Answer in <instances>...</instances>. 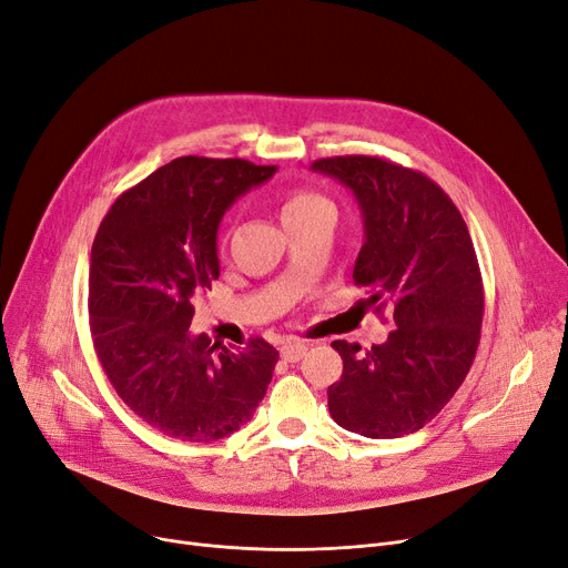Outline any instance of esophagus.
Masks as SVG:
<instances>
[{
  "label": "esophagus",
  "mask_w": 568,
  "mask_h": 568,
  "mask_svg": "<svg viewBox=\"0 0 568 568\" xmlns=\"http://www.w3.org/2000/svg\"><path fill=\"white\" fill-rule=\"evenodd\" d=\"M306 351H308L306 343L290 338V341H285V343L281 345V357H283L285 362H300V359L306 355Z\"/></svg>",
  "instance_id": "obj_1"
}]
</instances>
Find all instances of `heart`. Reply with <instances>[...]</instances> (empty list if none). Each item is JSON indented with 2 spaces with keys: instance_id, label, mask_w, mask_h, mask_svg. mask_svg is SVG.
<instances>
[{
  "instance_id": "heart-1",
  "label": "heart",
  "mask_w": 568,
  "mask_h": 568,
  "mask_svg": "<svg viewBox=\"0 0 568 568\" xmlns=\"http://www.w3.org/2000/svg\"><path fill=\"white\" fill-rule=\"evenodd\" d=\"M323 211L332 213V204L325 200L323 194L311 192V190H292L283 196V202H281L283 225L300 223V220L311 217L315 213H323Z\"/></svg>"
}]
</instances>
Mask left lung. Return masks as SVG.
<instances>
[{
  "label": "left lung",
  "mask_w": 568,
  "mask_h": 568,
  "mask_svg": "<svg viewBox=\"0 0 568 568\" xmlns=\"http://www.w3.org/2000/svg\"><path fill=\"white\" fill-rule=\"evenodd\" d=\"M311 169L353 192L364 223L353 281L397 327L366 353L359 343H332L343 374L327 389L329 413L366 438L413 434L453 399L478 351L485 300L471 234L420 171L368 155L325 158Z\"/></svg>",
  "instance_id": "8db88e82"
}]
</instances>
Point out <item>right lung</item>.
<instances>
[{"mask_svg": "<svg viewBox=\"0 0 568 568\" xmlns=\"http://www.w3.org/2000/svg\"><path fill=\"white\" fill-rule=\"evenodd\" d=\"M276 174L248 160L179 158L122 192L97 230L88 308L104 374L143 423L211 443L251 420L278 351L264 338L217 348L192 334L194 300L220 276L217 225Z\"/></svg>", "mask_w": 568, "mask_h": 568, "instance_id": "1", "label": "right lung"}]
</instances>
